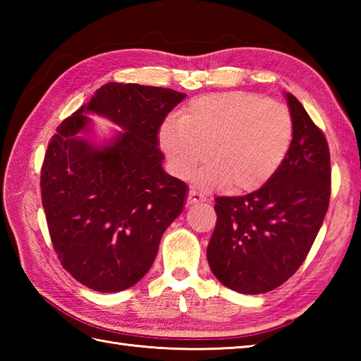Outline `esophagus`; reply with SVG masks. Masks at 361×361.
<instances>
[{
    "mask_svg": "<svg viewBox=\"0 0 361 361\" xmlns=\"http://www.w3.org/2000/svg\"><path fill=\"white\" fill-rule=\"evenodd\" d=\"M198 202H202V197L198 195L195 190H190L189 195H188V204H195Z\"/></svg>",
    "mask_w": 361,
    "mask_h": 361,
    "instance_id": "1",
    "label": "esophagus"
}]
</instances>
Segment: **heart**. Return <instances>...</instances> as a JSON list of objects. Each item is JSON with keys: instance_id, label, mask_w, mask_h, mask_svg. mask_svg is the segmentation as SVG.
Returning a JSON list of instances; mask_svg holds the SVG:
<instances>
[{"instance_id": "b5f03b06", "label": "heart", "mask_w": 361, "mask_h": 361, "mask_svg": "<svg viewBox=\"0 0 361 361\" xmlns=\"http://www.w3.org/2000/svg\"><path fill=\"white\" fill-rule=\"evenodd\" d=\"M293 121L286 105L245 91H221L190 101L178 119L167 118L157 140L169 171L195 176L203 189L233 185L235 192H252L270 181L287 157Z\"/></svg>"}]
</instances>
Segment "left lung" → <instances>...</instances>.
<instances>
[{
  "label": "left lung",
  "mask_w": 361,
  "mask_h": 361,
  "mask_svg": "<svg viewBox=\"0 0 361 361\" xmlns=\"http://www.w3.org/2000/svg\"><path fill=\"white\" fill-rule=\"evenodd\" d=\"M293 137L265 186L243 197L216 198L217 225L206 250L214 276L243 295L274 290L309 255L331 198V155L302 104L283 93Z\"/></svg>",
  "instance_id": "1"
}]
</instances>
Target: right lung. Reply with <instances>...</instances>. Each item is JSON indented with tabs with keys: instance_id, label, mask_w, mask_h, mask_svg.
<instances>
[{
	"instance_id": "right-lung-1",
	"label": "right lung",
	"mask_w": 361,
	"mask_h": 361,
	"mask_svg": "<svg viewBox=\"0 0 361 361\" xmlns=\"http://www.w3.org/2000/svg\"><path fill=\"white\" fill-rule=\"evenodd\" d=\"M185 93L110 82L66 118L42 167V203L65 270L101 293L150 270L169 225L185 209L186 183L166 173L157 133ZM88 114L121 130L99 138Z\"/></svg>"
}]
</instances>
